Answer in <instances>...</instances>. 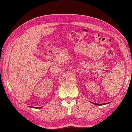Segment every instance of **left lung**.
I'll use <instances>...</instances> for the list:
<instances>
[{
	"instance_id": "left-lung-1",
	"label": "left lung",
	"mask_w": 132,
	"mask_h": 132,
	"mask_svg": "<svg viewBox=\"0 0 132 132\" xmlns=\"http://www.w3.org/2000/svg\"><path fill=\"white\" fill-rule=\"evenodd\" d=\"M94 104H95V105H100V104H96V103H93ZM103 105V104H102Z\"/></svg>"
}]
</instances>
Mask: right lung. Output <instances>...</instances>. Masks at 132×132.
<instances>
[{"instance_id": "add662e5", "label": "right lung", "mask_w": 132, "mask_h": 132, "mask_svg": "<svg viewBox=\"0 0 132 132\" xmlns=\"http://www.w3.org/2000/svg\"><path fill=\"white\" fill-rule=\"evenodd\" d=\"M32 108H41V107H32Z\"/></svg>"}]
</instances>
